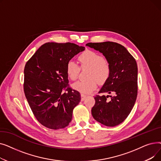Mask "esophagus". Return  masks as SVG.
<instances>
[{"instance_id":"esophagus-1","label":"esophagus","mask_w":161,"mask_h":161,"mask_svg":"<svg viewBox=\"0 0 161 161\" xmlns=\"http://www.w3.org/2000/svg\"><path fill=\"white\" fill-rule=\"evenodd\" d=\"M86 98V95H83V94L81 95V101H83L84 100H85Z\"/></svg>"}]
</instances>
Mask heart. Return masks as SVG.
I'll return each mask as SVG.
<instances>
[{
    "label": "heart",
    "instance_id": "1",
    "mask_svg": "<svg viewBox=\"0 0 161 161\" xmlns=\"http://www.w3.org/2000/svg\"><path fill=\"white\" fill-rule=\"evenodd\" d=\"M78 59L82 69H89L87 73L89 79L75 82L72 87L82 94H89L97 89L98 82L103 84L109 78L111 72L110 66L102 55L89 49L82 53ZM66 72L69 79L75 80L78 77L80 68L75 62L70 60L66 63Z\"/></svg>",
    "mask_w": 161,
    "mask_h": 161
}]
</instances>
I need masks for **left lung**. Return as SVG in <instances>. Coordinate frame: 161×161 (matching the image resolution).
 <instances>
[{"instance_id": "8db88e82", "label": "left lung", "mask_w": 161, "mask_h": 161, "mask_svg": "<svg viewBox=\"0 0 161 161\" xmlns=\"http://www.w3.org/2000/svg\"><path fill=\"white\" fill-rule=\"evenodd\" d=\"M91 48L105 57L111 69L109 78L97 95L91 109L94 119L107 126H115L123 122L132 109L138 93V66L135 58L124 46L113 42L88 43ZM109 96L111 98H107Z\"/></svg>"}]
</instances>
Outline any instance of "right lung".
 I'll return each instance as SVG.
<instances>
[{"mask_svg": "<svg viewBox=\"0 0 161 161\" xmlns=\"http://www.w3.org/2000/svg\"><path fill=\"white\" fill-rule=\"evenodd\" d=\"M84 50V47L70 42H47L25 64V97L36 119L48 129H63L72 121L73 109L81 96L69 87L66 66Z\"/></svg>", "mask_w": 161, "mask_h": 161, "instance_id": "right-lung-1", "label": "right lung"}]
</instances>
